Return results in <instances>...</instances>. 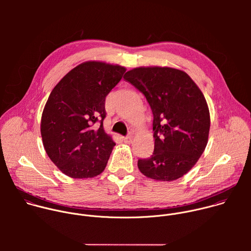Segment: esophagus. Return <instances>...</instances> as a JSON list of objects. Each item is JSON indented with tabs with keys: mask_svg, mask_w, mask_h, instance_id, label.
I'll return each instance as SVG.
<instances>
[{
	"mask_svg": "<svg viewBox=\"0 0 251 251\" xmlns=\"http://www.w3.org/2000/svg\"><path fill=\"white\" fill-rule=\"evenodd\" d=\"M123 141H124L125 143H127V144H129V143L132 142V136H131V135H128V136H126V137H123Z\"/></svg>",
	"mask_w": 251,
	"mask_h": 251,
	"instance_id": "34e87169",
	"label": "esophagus"
}]
</instances>
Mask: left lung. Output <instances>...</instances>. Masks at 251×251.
Listing matches in <instances>:
<instances>
[{"label": "left lung", "mask_w": 251, "mask_h": 251, "mask_svg": "<svg viewBox=\"0 0 251 251\" xmlns=\"http://www.w3.org/2000/svg\"><path fill=\"white\" fill-rule=\"evenodd\" d=\"M124 79L145 95L154 118V152L138 160L140 172L164 182L183 176L207 144L210 119L203 94L186 73L171 67H137Z\"/></svg>", "instance_id": "left-lung-1"}]
</instances>
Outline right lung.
I'll return each instance as SVG.
<instances>
[{"mask_svg": "<svg viewBox=\"0 0 251 251\" xmlns=\"http://www.w3.org/2000/svg\"><path fill=\"white\" fill-rule=\"evenodd\" d=\"M126 68L87 61L71 69L50 94L41 132L50 159L66 176L93 177L101 174L115 143L106 134L105 98Z\"/></svg>", "mask_w": 251, "mask_h": 251, "instance_id": "1", "label": "right lung"}]
</instances>
